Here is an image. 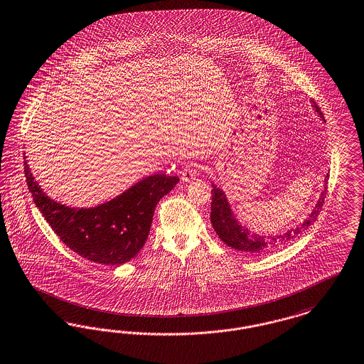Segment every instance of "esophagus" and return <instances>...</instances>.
<instances>
[{
	"label": "esophagus",
	"mask_w": 364,
	"mask_h": 364,
	"mask_svg": "<svg viewBox=\"0 0 364 364\" xmlns=\"http://www.w3.org/2000/svg\"><path fill=\"white\" fill-rule=\"evenodd\" d=\"M196 176H198V165L196 164H191V165L184 166V169L181 172V178L184 183H189V181L195 180Z\"/></svg>",
	"instance_id": "34e87169"
}]
</instances>
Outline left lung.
<instances>
[{"instance_id":"1","label":"left lung","mask_w":364,"mask_h":364,"mask_svg":"<svg viewBox=\"0 0 364 364\" xmlns=\"http://www.w3.org/2000/svg\"><path fill=\"white\" fill-rule=\"evenodd\" d=\"M311 107L318 114L321 120H325L317 104L311 102ZM328 178H329V175L325 176V180H323L325 183H323V189L321 192L320 199L317 200L311 213L307 214V217L301 225H298L295 229L287 230L286 233L268 235V237L255 233L250 229H247V226H244L235 217L225 191L219 188L217 184L213 183L211 184L213 186V191H211L213 199H211V215H210L211 225H213L215 233L218 234L219 238L228 247H233L235 250L244 252L247 255H264L267 252H271L277 247L284 245L286 242L290 241L291 238L305 232L307 230V228L317 219V215H318L323 200H325V189L328 184Z\"/></svg>"}]
</instances>
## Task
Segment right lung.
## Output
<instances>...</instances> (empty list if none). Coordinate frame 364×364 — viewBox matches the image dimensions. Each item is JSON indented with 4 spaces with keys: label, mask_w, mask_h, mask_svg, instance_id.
<instances>
[{
    "label": "right lung",
    "mask_w": 364,
    "mask_h": 364,
    "mask_svg": "<svg viewBox=\"0 0 364 364\" xmlns=\"http://www.w3.org/2000/svg\"><path fill=\"white\" fill-rule=\"evenodd\" d=\"M24 173L33 203L60 241L81 257L104 265L124 264L139 253L156 205L178 183L177 176H147L105 203L80 208L48 198L32 176L27 157Z\"/></svg>",
    "instance_id": "add662e5"
}]
</instances>
